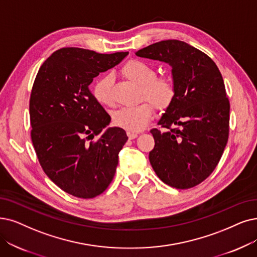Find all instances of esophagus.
I'll return each mask as SVG.
<instances>
[{
	"label": "esophagus",
	"instance_id": "34e87169",
	"mask_svg": "<svg viewBox=\"0 0 257 257\" xmlns=\"http://www.w3.org/2000/svg\"><path fill=\"white\" fill-rule=\"evenodd\" d=\"M126 134H127V136H128V138H130V139H135V138L138 136L137 133H134V132H130V131L126 133Z\"/></svg>",
	"mask_w": 257,
	"mask_h": 257
}]
</instances>
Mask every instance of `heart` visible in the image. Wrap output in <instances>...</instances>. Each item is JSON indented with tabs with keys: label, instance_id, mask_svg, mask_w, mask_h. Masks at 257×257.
<instances>
[{
	"label": "heart",
	"instance_id": "heart-1",
	"mask_svg": "<svg viewBox=\"0 0 257 257\" xmlns=\"http://www.w3.org/2000/svg\"><path fill=\"white\" fill-rule=\"evenodd\" d=\"M120 73L124 78L141 85V98L149 99L159 108H167L175 97V87L172 80L167 77H156L155 69L143 61H127L121 67ZM110 76H103L95 82L93 94L102 105L114 104ZM152 104L145 101L138 105L122 107L115 111L112 117L114 123L130 132H140L149 124L154 116L155 106Z\"/></svg>",
	"mask_w": 257,
	"mask_h": 257
}]
</instances>
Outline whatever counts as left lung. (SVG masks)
Masks as SVG:
<instances>
[{
  "label": "left lung",
  "instance_id": "1",
  "mask_svg": "<svg viewBox=\"0 0 257 257\" xmlns=\"http://www.w3.org/2000/svg\"><path fill=\"white\" fill-rule=\"evenodd\" d=\"M136 55L168 63L175 87L158 121L168 131L151 130L152 168L170 187L197 186L216 168L228 142L230 103L220 71L209 56L178 40L160 41Z\"/></svg>",
  "mask_w": 257,
  "mask_h": 257
}]
</instances>
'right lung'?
Wrapping results in <instances>:
<instances>
[{"instance_id":"obj_1","label":"right lung","mask_w":257,"mask_h":257,"mask_svg":"<svg viewBox=\"0 0 257 257\" xmlns=\"http://www.w3.org/2000/svg\"><path fill=\"white\" fill-rule=\"evenodd\" d=\"M127 55L61 48L35 79L29 100L33 145L49 179L73 196L94 198L115 176L126 133L116 126L104 130L110 116L88 86ZM95 136L98 138L93 142Z\"/></svg>"}]
</instances>
